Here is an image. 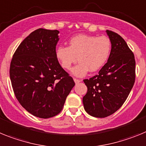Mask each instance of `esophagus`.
Returning <instances> with one entry per match:
<instances>
[{
    "instance_id": "1",
    "label": "esophagus",
    "mask_w": 146,
    "mask_h": 146,
    "mask_svg": "<svg viewBox=\"0 0 146 146\" xmlns=\"http://www.w3.org/2000/svg\"><path fill=\"white\" fill-rule=\"evenodd\" d=\"M74 82L76 84H78V83H80L81 80H79V79H77V78H74Z\"/></svg>"
}]
</instances>
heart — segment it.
Listing matches in <instances>:
<instances>
[{
  "mask_svg": "<svg viewBox=\"0 0 146 146\" xmlns=\"http://www.w3.org/2000/svg\"><path fill=\"white\" fill-rule=\"evenodd\" d=\"M111 49V40L106 36L76 35L69 40V46H59L56 50V56L63 69H71L76 57L78 64L72 70L77 77L85 76L90 71L101 69L108 60Z\"/></svg>",
  "mask_w": 146,
  "mask_h": 146,
  "instance_id": "b5f03b06",
  "label": "heart"
}]
</instances>
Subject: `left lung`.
<instances>
[{
	"label": "left lung",
	"mask_w": 146,
	"mask_h": 146,
	"mask_svg": "<svg viewBox=\"0 0 146 146\" xmlns=\"http://www.w3.org/2000/svg\"><path fill=\"white\" fill-rule=\"evenodd\" d=\"M106 34L111 43L108 61L98 74L84 80L87 87L83 97L84 107L96 117H106L118 110L135 82L134 54L117 33L106 30Z\"/></svg>",
	"instance_id": "1"
}]
</instances>
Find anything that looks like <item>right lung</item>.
<instances>
[{
  "mask_svg": "<svg viewBox=\"0 0 146 146\" xmlns=\"http://www.w3.org/2000/svg\"><path fill=\"white\" fill-rule=\"evenodd\" d=\"M59 33L44 29L31 32L15 50L10 64L15 97L29 113L40 118L57 115L75 86L56 56Z\"/></svg>",
  "mask_w": 146,
  "mask_h": 146,
  "instance_id": "1",
  "label": "right lung"
}]
</instances>
